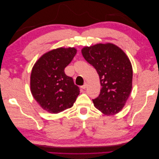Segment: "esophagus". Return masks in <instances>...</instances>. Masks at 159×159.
I'll return each mask as SVG.
<instances>
[{
  "label": "esophagus",
  "instance_id": "obj_1",
  "mask_svg": "<svg viewBox=\"0 0 159 159\" xmlns=\"http://www.w3.org/2000/svg\"><path fill=\"white\" fill-rule=\"evenodd\" d=\"M87 85H88L87 83H85L82 86H81V88H82L83 89H85L86 88H87Z\"/></svg>",
  "mask_w": 159,
  "mask_h": 159
}]
</instances>
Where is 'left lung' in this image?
Masks as SVG:
<instances>
[{"label": "left lung", "mask_w": 159, "mask_h": 159, "mask_svg": "<svg viewBox=\"0 0 159 159\" xmlns=\"http://www.w3.org/2000/svg\"><path fill=\"white\" fill-rule=\"evenodd\" d=\"M85 60L97 71L102 86L94 106L106 115L119 113L132 89L133 69L127 55L113 44H98L81 50Z\"/></svg>", "instance_id": "8db88e82"}]
</instances>
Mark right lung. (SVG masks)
<instances>
[{"mask_svg":"<svg viewBox=\"0 0 159 159\" xmlns=\"http://www.w3.org/2000/svg\"><path fill=\"white\" fill-rule=\"evenodd\" d=\"M76 52L74 48L51 50L43 55L32 70V94L38 103L51 113L70 108L80 94V88L64 71Z\"/></svg>","mask_w":159,"mask_h":159,"instance_id":"obj_1","label":"right lung"}]
</instances>
